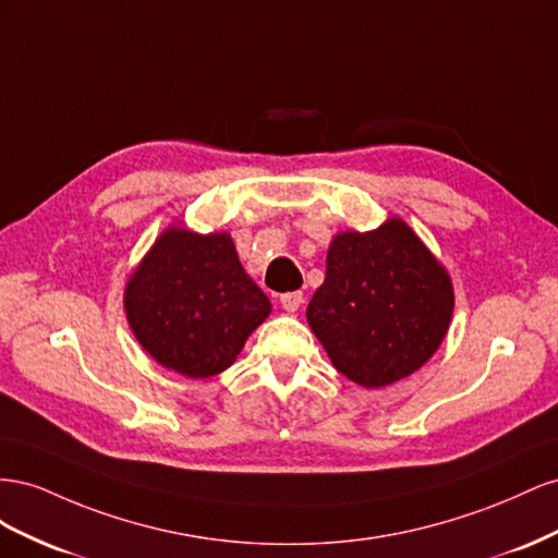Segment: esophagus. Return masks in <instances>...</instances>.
<instances>
[{
	"mask_svg": "<svg viewBox=\"0 0 558 558\" xmlns=\"http://www.w3.org/2000/svg\"><path fill=\"white\" fill-rule=\"evenodd\" d=\"M301 304H304V294H301V292H284V294H280V306L284 311H296Z\"/></svg>",
	"mask_w": 558,
	"mask_h": 558,
	"instance_id": "esophagus-1",
	"label": "esophagus"
}]
</instances>
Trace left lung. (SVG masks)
<instances>
[{
    "mask_svg": "<svg viewBox=\"0 0 558 558\" xmlns=\"http://www.w3.org/2000/svg\"><path fill=\"white\" fill-rule=\"evenodd\" d=\"M453 313L447 270L402 219L333 238L306 317L333 367L364 388L395 384L433 357Z\"/></svg>",
    "mask_w": 558,
    "mask_h": 558,
    "instance_id": "1",
    "label": "left lung"
}]
</instances>
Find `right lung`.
Segmentation results:
<instances>
[{"mask_svg":"<svg viewBox=\"0 0 558 558\" xmlns=\"http://www.w3.org/2000/svg\"><path fill=\"white\" fill-rule=\"evenodd\" d=\"M268 313L229 233L168 229L125 284V315L142 348L189 378L231 367Z\"/></svg>","mask_w":558,"mask_h":558,"instance_id":"obj_1","label":"right lung"}]
</instances>
